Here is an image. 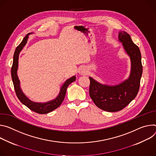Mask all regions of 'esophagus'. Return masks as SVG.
Wrapping results in <instances>:
<instances>
[{
	"label": "esophagus",
	"instance_id": "34e87169",
	"mask_svg": "<svg viewBox=\"0 0 156 156\" xmlns=\"http://www.w3.org/2000/svg\"><path fill=\"white\" fill-rule=\"evenodd\" d=\"M79 73L80 75H85V74H87V69H86V68H85V67H80L79 69Z\"/></svg>",
	"mask_w": 156,
	"mask_h": 156
}]
</instances>
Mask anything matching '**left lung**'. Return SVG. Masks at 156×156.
<instances>
[{
  "label": "left lung",
  "instance_id": "8db88e82",
  "mask_svg": "<svg viewBox=\"0 0 156 156\" xmlns=\"http://www.w3.org/2000/svg\"><path fill=\"white\" fill-rule=\"evenodd\" d=\"M118 38L131 59V70L129 77L115 86L102 85L89 77L90 98L97 107L109 112L123 110L136 97L139 92L143 73L140 48L133 42L129 34L126 31L119 32Z\"/></svg>",
  "mask_w": 156,
  "mask_h": 156
}]
</instances>
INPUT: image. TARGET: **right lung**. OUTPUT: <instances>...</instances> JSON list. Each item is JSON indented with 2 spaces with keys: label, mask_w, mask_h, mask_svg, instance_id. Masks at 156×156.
Segmentation results:
<instances>
[{
  "label": "right lung",
  "mask_w": 156,
  "mask_h": 156,
  "mask_svg": "<svg viewBox=\"0 0 156 156\" xmlns=\"http://www.w3.org/2000/svg\"><path fill=\"white\" fill-rule=\"evenodd\" d=\"M28 34H27L26 37L23 39L21 43L16 47L15 49V53L13 55V61L12 66L11 68V75H12V79L14 86V89L16 93V95L19 99V100L25 105L26 107H27L29 109L33 111L34 112L39 113V114H46L48 113H49L52 111L55 110L58 107L60 106V105L62 103V101L64 99L66 90L68 87V85L76 80V77L73 76L71 78L67 79L64 83L62 85V86L61 88V90L59 92V95L53 100L49 101L46 103H36L33 102L31 100H30L22 92L21 90V89L20 87V81L17 76L16 71L17 69H18V60H19V55L21 50L23 49V46L26 44Z\"/></svg>",
  "instance_id": "obj_1"
}]
</instances>
